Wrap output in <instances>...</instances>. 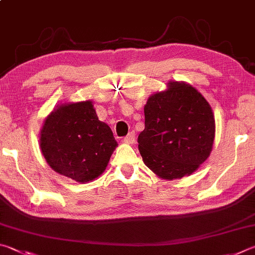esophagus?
<instances>
[{
    "label": "esophagus",
    "mask_w": 255,
    "mask_h": 255,
    "mask_svg": "<svg viewBox=\"0 0 255 255\" xmlns=\"http://www.w3.org/2000/svg\"><path fill=\"white\" fill-rule=\"evenodd\" d=\"M123 141L125 143H128V144H132L133 142L135 141V133L134 132H130L128 134L124 137Z\"/></svg>",
    "instance_id": "obj_1"
}]
</instances>
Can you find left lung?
<instances>
[{
	"label": "left lung",
	"instance_id": "obj_1",
	"mask_svg": "<svg viewBox=\"0 0 255 255\" xmlns=\"http://www.w3.org/2000/svg\"><path fill=\"white\" fill-rule=\"evenodd\" d=\"M144 118L139 151L159 178L189 176L211 154L215 119L208 102L189 84L170 82L166 91L151 95Z\"/></svg>",
	"mask_w": 255,
	"mask_h": 255
}]
</instances>
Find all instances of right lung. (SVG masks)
I'll list each match as a JSON object with an SVG mask.
<instances>
[{"instance_id":"right-lung-1","label":"right lung","mask_w":255,"mask_h":255,"mask_svg":"<svg viewBox=\"0 0 255 255\" xmlns=\"http://www.w3.org/2000/svg\"><path fill=\"white\" fill-rule=\"evenodd\" d=\"M116 146L113 132L98 120L91 101L59 105L47 116L40 132L47 163L78 182L102 175Z\"/></svg>"}]
</instances>
